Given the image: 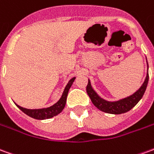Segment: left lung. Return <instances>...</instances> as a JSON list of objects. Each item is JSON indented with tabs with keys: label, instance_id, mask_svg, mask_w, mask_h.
Segmentation results:
<instances>
[{
	"label": "left lung",
	"instance_id": "1",
	"mask_svg": "<svg viewBox=\"0 0 154 154\" xmlns=\"http://www.w3.org/2000/svg\"><path fill=\"white\" fill-rule=\"evenodd\" d=\"M148 77H149V76H148V73L143 84L142 85V87L134 94L120 100V101H118V102H107L104 99H102L92 88L89 80H88V86H87V92H88L92 103L99 110L103 111L104 112H107V113L121 114V113H124V112H127L131 110L139 102V100L143 97L145 90L147 88Z\"/></svg>",
	"mask_w": 154,
	"mask_h": 154
}]
</instances>
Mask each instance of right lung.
<instances>
[{"instance_id":"obj_1","label":"right lung","mask_w":154,"mask_h":154,"mask_svg":"<svg viewBox=\"0 0 154 154\" xmlns=\"http://www.w3.org/2000/svg\"><path fill=\"white\" fill-rule=\"evenodd\" d=\"M75 80V77L72 78L69 81V82L67 83L66 87L65 88V90L62 93V97L60 98L58 102L55 103L53 106L51 107H47V108H42V109H26L24 107H20L19 105H17V107H19L24 113L28 115L32 118H35V119H39V120H42V119H47V118H51L54 117L56 115L59 114L63 108L65 107L66 102V97H67V93L69 91L71 86L72 85V82Z\"/></svg>"}]
</instances>
